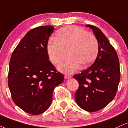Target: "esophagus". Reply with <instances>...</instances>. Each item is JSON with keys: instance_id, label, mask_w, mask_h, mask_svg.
I'll return each mask as SVG.
<instances>
[{"instance_id": "34e87169", "label": "esophagus", "mask_w": 128, "mask_h": 128, "mask_svg": "<svg viewBox=\"0 0 128 128\" xmlns=\"http://www.w3.org/2000/svg\"><path fill=\"white\" fill-rule=\"evenodd\" d=\"M64 77H65L66 79H69V78H70L72 77V76L71 75H68V74H65Z\"/></svg>"}]
</instances>
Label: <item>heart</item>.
I'll list each match as a JSON object with an SVG mask.
<instances>
[{"label":"heart","mask_w":128,"mask_h":128,"mask_svg":"<svg viewBox=\"0 0 128 128\" xmlns=\"http://www.w3.org/2000/svg\"><path fill=\"white\" fill-rule=\"evenodd\" d=\"M99 44L97 37L92 32L76 26H68L58 30L55 40L50 41L47 46L49 57L52 63L58 65L62 72L72 73L81 66L87 67L96 60Z\"/></svg>","instance_id":"b5f03b06"}]
</instances>
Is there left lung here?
I'll use <instances>...</instances> for the list:
<instances>
[{"instance_id": "8db88e82", "label": "left lung", "mask_w": 128, "mask_h": 128, "mask_svg": "<svg viewBox=\"0 0 128 128\" xmlns=\"http://www.w3.org/2000/svg\"><path fill=\"white\" fill-rule=\"evenodd\" d=\"M98 40L99 52L93 64L73 75L79 82L75 100L79 107L95 112L109 104L115 97L120 78V63L116 50L96 26L86 24Z\"/></svg>"}]
</instances>
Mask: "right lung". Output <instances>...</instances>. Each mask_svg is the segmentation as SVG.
Instances as JSON below:
<instances>
[{
  "mask_svg": "<svg viewBox=\"0 0 128 128\" xmlns=\"http://www.w3.org/2000/svg\"><path fill=\"white\" fill-rule=\"evenodd\" d=\"M54 29L42 26L29 30L14 50L10 61L8 84L12 100L32 115L49 108L54 89L64 79L49 60L47 46Z\"/></svg>",
  "mask_w": 128,
  "mask_h": 128,
  "instance_id": "right-lung-1",
  "label": "right lung"
}]
</instances>
